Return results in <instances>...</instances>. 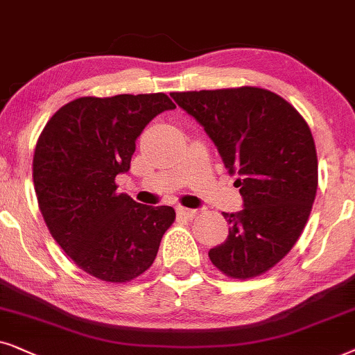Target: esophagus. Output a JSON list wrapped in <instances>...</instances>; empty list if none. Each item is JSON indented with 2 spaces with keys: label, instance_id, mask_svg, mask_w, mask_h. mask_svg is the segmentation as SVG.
Returning <instances> with one entry per match:
<instances>
[{
  "label": "esophagus",
  "instance_id": "obj_1",
  "mask_svg": "<svg viewBox=\"0 0 355 355\" xmlns=\"http://www.w3.org/2000/svg\"><path fill=\"white\" fill-rule=\"evenodd\" d=\"M177 212L180 216H183V217H190V219L198 214L196 209H190V207H183V206H178L177 207Z\"/></svg>",
  "mask_w": 355,
  "mask_h": 355
}]
</instances>
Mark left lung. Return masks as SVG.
<instances>
[{
  "mask_svg": "<svg viewBox=\"0 0 355 355\" xmlns=\"http://www.w3.org/2000/svg\"><path fill=\"white\" fill-rule=\"evenodd\" d=\"M170 96L205 126L243 209L222 212L229 224L224 243L209 259L232 279H252L291 252L309 220L318 188V159L305 118L268 89L242 86Z\"/></svg>",
  "mask_w": 355,
  "mask_h": 355,
  "instance_id": "8db88e82",
  "label": "left lung"
}]
</instances>
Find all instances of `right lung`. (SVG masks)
<instances>
[{
  "label": "right lung",
  "mask_w": 355,
  "mask_h": 355,
  "mask_svg": "<svg viewBox=\"0 0 355 355\" xmlns=\"http://www.w3.org/2000/svg\"><path fill=\"white\" fill-rule=\"evenodd\" d=\"M175 103L164 92L79 97L46 121L37 139L32 177L51 237L78 268L123 284L148 271L175 220L170 206H144L116 193L136 138Z\"/></svg>",
  "instance_id": "1"
}]
</instances>
